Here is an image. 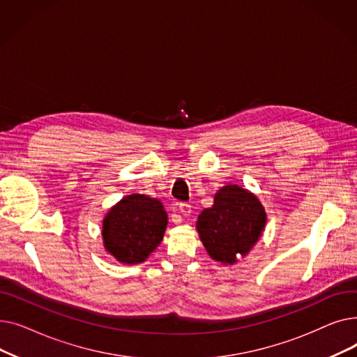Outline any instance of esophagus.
Returning a JSON list of instances; mask_svg holds the SVG:
<instances>
[{
	"instance_id": "esophagus-1",
	"label": "esophagus",
	"mask_w": 357,
	"mask_h": 357,
	"mask_svg": "<svg viewBox=\"0 0 357 357\" xmlns=\"http://www.w3.org/2000/svg\"><path fill=\"white\" fill-rule=\"evenodd\" d=\"M176 207H178L179 214H181V215H183V217H190V215H191V213H192V210H191V205H190V204H186V202H181V204H178V205H176Z\"/></svg>"
}]
</instances>
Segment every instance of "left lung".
Segmentation results:
<instances>
[{
  "label": "left lung",
  "instance_id": "obj_1",
  "mask_svg": "<svg viewBox=\"0 0 357 357\" xmlns=\"http://www.w3.org/2000/svg\"><path fill=\"white\" fill-rule=\"evenodd\" d=\"M266 226V211L259 198L236 183L215 192L213 207L198 215L195 227L211 259L234 265L259 241Z\"/></svg>",
  "mask_w": 357,
  "mask_h": 357
}]
</instances>
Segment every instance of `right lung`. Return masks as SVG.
<instances>
[{"mask_svg": "<svg viewBox=\"0 0 357 357\" xmlns=\"http://www.w3.org/2000/svg\"><path fill=\"white\" fill-rule=\"evenodd\" d=\"M167 214L158 198L144 194L123 197L102 220V245L120 264L137 265L163 240Z\"/></svg>", "mask_w": 357, "mask_h": 357, "instance_id": "obj_1", "label": "right lung"}]
</instances>
